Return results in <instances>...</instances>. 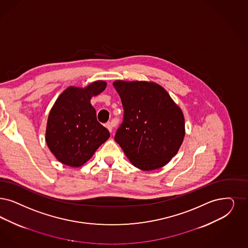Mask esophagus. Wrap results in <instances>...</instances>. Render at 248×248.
<instances>
[{
  "label": "esophagus",
  "mask_w": 248,
  "mask_h": 248,
  "mask_svg": "<svg viewBox=\"0 0 248 248\" xmlns=\"http://www.w3.org/2000/svg\"><path fill=\"white\" fill-rule=\"evenodd\" d=\"M114 126H115V125H114V123H112V122H108V123L106 124V127L108 128V129L110 132H112Z\"/></svg>",
  "instance_id": "esophagus-1"
}]
</instances>
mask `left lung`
<instances>
[{"label": "left lung", "instance_id": "obj_1", "mask_svg": "<svg viewBox=\"0 0 248 248\" xmlns=\"http://www.w3.org/2000/svg\"><path fill=\"white\" fill-rule=\"evenodd\" d=\"M113 86L124 109L115 140L140 170L152 171L167 165L186 134L181 108L163 86L154 82L118 80Z\"/></svg>", "mask_w": 248, "mask_h": 248}]
</instances>
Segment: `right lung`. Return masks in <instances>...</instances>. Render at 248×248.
Returning <instances> with one entry per match:
<instances>
[{
    "label": "right lung",
    "mask_w": 248,
    "mask_h": 248,
    "mask_svg": "<svg viewBox=\"0 0 248 248\" xmlns=\"http://www.w3.org/2000/svg\"><path fill=\"white\" fill-rule=\"evenodd\" d=\"M106 87L104 81L93 82L84 88L69 86L57 98L48 114L45 139L62 164L82 166L110 137L108 129L97 121L90 102Z\"/></svg>",
    "instance_id": "right-lung-1"
}]
</instances>
